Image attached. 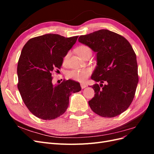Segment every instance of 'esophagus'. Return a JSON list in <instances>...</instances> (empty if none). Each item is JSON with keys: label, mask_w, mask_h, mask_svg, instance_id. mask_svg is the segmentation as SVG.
<instances>
[{"label": "esophagus", "mask_w": 154, "mask_h": 154, "mask_svg": "<svg viewBox=\"0 0 154 154\" xmlns=\"http://www.w3.org/2000/svg\"><path fill=\"white\" fill-rule=\"evenodd\" d=\"M80 85H81L82 88H85L87 87V85L85 84V83H81Z\"/></svg>", "instance_id": "obj_1"}]
</instances>
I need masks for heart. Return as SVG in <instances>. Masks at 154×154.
Segmentation results:
<instances>
[{"label":"heart","instance_id":"obj_1","mask_svg":"<svg viewBox=\"0 0 154 154\" xmlns=\"http://www.w3.org/2000/svg\"><path fill=\"white\" fill-rule=\"evenodd\" d=\"M78 54L83 58L85 54L89 53H92L91 49L86 45H80L76 49ZM69 53H67L63 58V62L66 63L69 58ZM91 73V70L89 68H85L80 70H72V71H69L67 74V76L69 78H71L72 80H74L80 82H85L88 77Z\"/></svg>","mask_w":154,"mask_h":154}]
</instances>
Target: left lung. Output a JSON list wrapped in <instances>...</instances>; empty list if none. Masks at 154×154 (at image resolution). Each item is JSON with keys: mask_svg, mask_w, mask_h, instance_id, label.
I'll use <instances>...</instances> for the list:
<instances>
[{"mask_svg": "<svg viewBox=\"0 0 154 154\" xmlns=\"http://www.w3.org/2000/svg\"><path fill=\"white\" fill-rule=\"evenodd\" d=\"M78 41L96 53L97 66L91 79L100 84L92 86L95 94L88 101L91 109L104 118L123 113L132 103L139 81L132 45L123 36L107 29L82 35Z\"/></svg>", "mask_w": 154, "mask_h": 154, "instance_id": "obj_1", "label": "left lung"}]
</instances>
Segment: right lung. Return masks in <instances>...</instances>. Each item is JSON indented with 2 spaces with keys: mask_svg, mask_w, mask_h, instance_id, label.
<instances>
[{
  "mask_svg": "<svg viewBox=\"0 0 154 154\" xmlns=\"http://www.w3.org/2000/svg\"><path fill=\"white\" fill-rule=\"evenodd\" d=\"M78 37L46 34L31 38L22 48L17 87L26 106L36 117L44 120L59 117L66 111L72 93L81 91L80 83L71 80L57 85L52 83L53 72L59 71L63 57Z\"/></svg>",
  "mask_w": 154,
  "mask_h": 154,
  "instance_id": "obj_1",
  "label": "right lung"
}]
</instances>
